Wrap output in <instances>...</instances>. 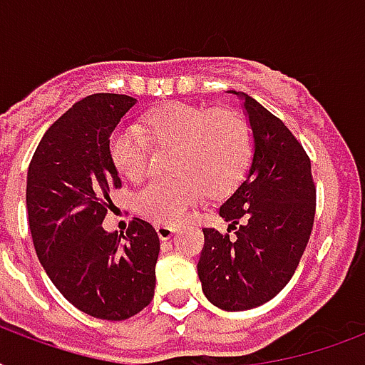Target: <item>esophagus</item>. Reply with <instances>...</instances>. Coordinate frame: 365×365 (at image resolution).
<instances>
[{
    "mask_svg": "<svg viewBox=\"0 0 365 365\" xmlns=\"http://www.w3.org/2000/svg\"><path fill=\"white\" fill-rule=\"evenodd\" d=\"M157 235H159L160 240H168L172 239V235L176 233V227H172V225H157Z\"/></svg>",
    "mask_w": 365,
    "mask_h": 365,
    "instance_id": "obj_1",
    "label": "esophagus"
}]
</instances>
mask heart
<instances>
[{"instance_id": "1", "label": "heart", "mask_w": 365, "mask_h": 365, "mask_svg": "<svg viewBox=\"0 0 365 365\" xmlns=\"http://www.w3.org/2000/svg\"><path fill=\"white\" fill-rule=\"evenodd\" d=\"M151 142L178 148L174 180H151L134 197L140 216L174 225L187 216L205 191L231 193L246 176L254 157V132L246 117L231 108H206L174 102L145 115L140 126H119L110 136V159L130 182L149 170Z\"/></svg>"}]
</instances>
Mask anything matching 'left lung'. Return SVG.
I'll return each mask as SVG.
<instances>
[{"mask_svg":"<svg viewBox=\"0 0 365 365\" xmlns=\"http://www.w3.org/2000/svg\"><path fill=\"white\" fill-rule=\"evenodd\" d=\"M240 96L254 132V157L246 180L220 208L231 222L227 233L202 229L205 248L197 263L202 292L223 311L263 305L289 282L317 210V185L303 145L259 102Z\"/></svg>","mask_w":365,"mask_h":365,"instance_id":"1","label":"left lung"}]
</instances>
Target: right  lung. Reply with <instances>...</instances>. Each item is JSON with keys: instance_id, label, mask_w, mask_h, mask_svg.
I'll return each instance as SVG.
<instances>
[{"instance_id": "right-lung-1", "label": "right lung", "mask_w": 365, "mask_h": 365, "mask_svg": "<svg viewBox=\"0 0 365 365\" xmlns=\"http://www.w3.org/2000/svg\"><path fill=\"white\" fill-rule=\"evenodd\" d=\"M136 100L100 93L73 104L48 126L30 160L26 206L31 240L60 294L85 314L126 320L155 294L160 242L134 217L125 235L102 227L121 178L110 136Z\"/></svg>"}]
</instances>
